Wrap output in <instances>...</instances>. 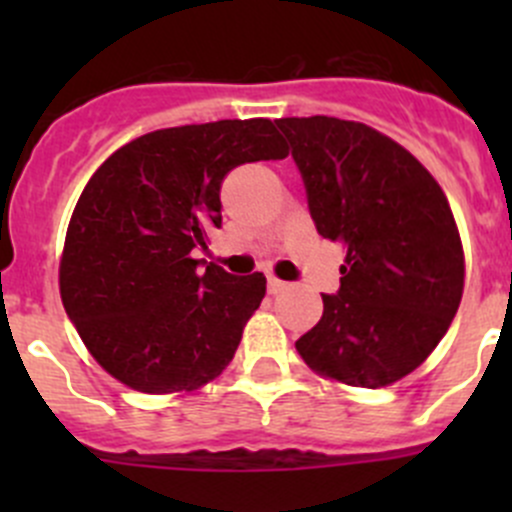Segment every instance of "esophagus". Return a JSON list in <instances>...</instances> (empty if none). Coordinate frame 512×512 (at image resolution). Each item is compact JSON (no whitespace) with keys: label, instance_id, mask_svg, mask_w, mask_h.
Here are the masks:
<instances>
[{"label":"esophagus","instance_id":"esophagus-1","mask_svg":"<svg viewBox=\"0 0 512 512\" xmlns=\"http://www.w3.org/2000/svg\"><path fill=\"white\" fill-rule=\"evenodd\" d=\"M285 287H287V282L277 280V277H267V292H270V294L282 292V289H285Z\"/></svg>","mask_w":512,"mask_h":512}]
</instances>
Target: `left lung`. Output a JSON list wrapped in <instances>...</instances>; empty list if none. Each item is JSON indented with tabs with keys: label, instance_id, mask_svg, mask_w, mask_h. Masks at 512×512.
Segmentation results:
<instances>
[{
	"label": "left lung",
	"instance_id": "8db88e82",
	"mask_svg": "<svg viewBox=\"0 0 512 512\" xmlns=\"http://www.w3.org/2000/svg\"><path fill=\"white\" fill-rule=\"evenodd\" d=\"M322 237L342 242V287L297 339L324 379L381 389L421 366L451 327L466 260L446 193L389 136L332 116L280 118Z\"/></svg>",
	"mask_w": 512,
	"mask_h": 512
}]
</instances>
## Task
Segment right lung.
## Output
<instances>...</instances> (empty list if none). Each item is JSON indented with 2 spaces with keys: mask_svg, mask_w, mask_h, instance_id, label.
<instances>
[{
  "mask_svg": "<svg viewBox=\"0 0 512 512\" xmlns=\"http://www.w3.org/2000/svg\"><path fill=\"white\" fill-rule=\"evenodd\" d=\"M270 118L160 128L91 175L66 230L59 292L91 356L143 394L223 374L265 297L262 272L232 277L193 252L220 227L232 168L287 158Z\"/></svg>",
  "mask_w": 512,
  "mask_h": 512,
  "instance_id": "obj_1",
  "label": "right lung"
}]
</instances>
